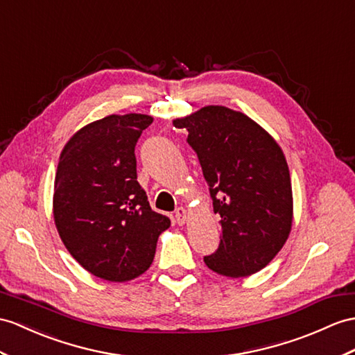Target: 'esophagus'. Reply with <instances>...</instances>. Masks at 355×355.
Instances as JSON below:
<instances>
[{
    "label": "esophagus",
    "mask_w": 355,
    "mask_h": 355,
    "mask_svg": "<svg viewBox=\"0 0 355 355\" xmlns=\"http://www.w3.org/2000/svg\"><path fill=\"white\" fill-rule=\"evenodd\" d=\"M175 217H176V223L179 224V226H182V224H185L188 220V214L184 207H178Z\"/></svg>",
    "instance_id": "obj_1"
}]
</instances>
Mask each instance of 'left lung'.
<instances>
[{"mask_svg": "<svg viewBox=\"0 0 355 355\" xmlns=\"http://www.w3.org/2000/svg\"><path fill=\"white\" fill-rule=\"evenodd\" d=\"M185 128L220 215L218 250L209 270L248 277L275 257L289 238L293 197L289 167L274 137L244 112L206 105L173 120Z\"/></svg>", "mask_w": 355, "mask_h": 355, "instance_id": "1", "label": "left lung"}]
</instances>
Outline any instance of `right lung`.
Segmentation results:
<instances>
[{"mask_svg": "<svg viewBox=\"0 0 355 355\" xmlns=\"http://www.w3.org/2000/svg\"><path fill=\"white\" fill-rule=\"evenodd\" d=\"M148 114H111L83 126L60 153L53 214L67 252L85 271L129 282L149 270L170 220L152 211L137 180L135 144Z\"/></svg>", "mask_w": 355, "mask_h": 355, "instance_id": "1", "label": "right lung"}]
</instances>
